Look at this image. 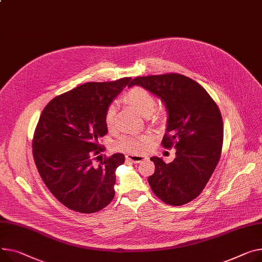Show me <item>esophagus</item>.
I'll return each instance as SVG.
<instances>
[{
	"mask_svg": "<svg viewBox=\"0 0 262 262\" xmlns=\"http://www.w3.org/2000/svg\"><path fill=\"white\" fill-rule=\"evenodd\" d=\"M147 159V156L143 155H126V160L132 161L134 163H139L143 160Z\"/></svg>",
	"mask_w": 262,
	"mask_h": 262,
	"instance_id": "1",
	"label": "esophagus"
}]
</instances>
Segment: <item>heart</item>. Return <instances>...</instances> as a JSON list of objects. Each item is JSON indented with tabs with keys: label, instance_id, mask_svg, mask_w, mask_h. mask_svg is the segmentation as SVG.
Instances as JSON below:
<instances>
[{
	"label": "heart",
	"instance_id": "heart-1",
	"mask_svg": "<svg viewBox=\"0 0 262 262\" xmlns=\"http://www.w3.org/2000/svg\"><path fill=\"white\" fill-rule=\"evenodd\" d=\"M126 99L144 117H148L155 110V97L143 87H134L127 94ZM118 105L116 102L111 103L105 112V124L108 129H114L116 125V114ZM151 141L149 135H125L116 141L117 149L126 152H143Z\"/></svg>",
	"mask_w": 262,
	"mask_h": 262
}]
</instances>
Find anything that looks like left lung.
<instances>
[{"mask_svg": "<svg viewBox=\"0 0 262 262\" xmlns=\"http://www.w3.org/2000/svg\"><path fill=\"white\" fill-rule=\"evenodd\" d=\"M135 85L163 102L167 120L162 145L176 148L170 163L150 158L155 163L150 188L167 204H185L198 197L219 161L223 142L219 108L201 85L182 75L138 77L128 87Z\"/></svg>", "mask_w": 262, "mask_h": 262, "instance_id": "1", "label": "left lung"}]
</instances>
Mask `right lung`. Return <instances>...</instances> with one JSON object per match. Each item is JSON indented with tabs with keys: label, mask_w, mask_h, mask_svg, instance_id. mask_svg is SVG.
Returning a JSON list of instances; mask_svg holds the SVG:
<instances>
[{
	"label": "right lung",
	"mask_w": 262,
	"mask_h": 262,
	"mask_svg": "<svg viewBox=\"0 0 262 262\" xmlns=\"http://www.w3.org/2000/svg\"><path fill=\"white\" fill-rule=\"evenodd\" d=\"M130 80L85 83L52 99L41 114L33 159L51 194L73 211L96 213L114 199L124 155L114 154L97 166L92 160L101 148L98 139L107 134L105 112Z\"/></svg>",
	"instance_id": "right-lung-1"
}]
</instances>
